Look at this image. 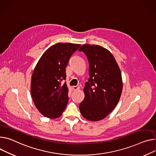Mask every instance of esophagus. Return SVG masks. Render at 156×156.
Instances as JSON below:
<instances>
[{"label": "esophagus", "mask_w": 156, "mask_h": 156, "mask_svg": "<svg viewBox=\"0 0 156 156\" xmlns=\"http://www.w3.org/2000/svg\"><path fill=\"white\" fill-rule=\"evenodd\" d=\"M73 89L74 90H79L80 89V87L79 86H73Z\"/></svg>", "instance_id": "esophagus-1"}]
</instances>
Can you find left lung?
<instances>
[{"label": "left lung", "instance_id": "obj_1", "mask_svg": "<svg viewBox=\"0 0 156 156\" xmlns=\"http://www.w3.org/2000/svg\"><path fill=\"white\" fill-rule=\"evenodd\" d=\"M89 64V78L83 88L85 98L79 105L82 116L99 121L117 105L122 90L121 72L111 52L98 45L83 44L79 49Z\"/></svg>", "mask_w": 156, "mask_h": 156}]
</instances>
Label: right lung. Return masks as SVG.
Segmentation results:
<instances>
[{
    "instance_id": "right-lung-1",
    "label": "right lung",
    "mask_w": 156,
    "mask_h": 156,
    "mask_svg": "<svg viewBox=\"0 0 156 156\" xmlns=\"http://www.w3.org/2000/svg\"><path fill=\"white\" fill-rule=\"evenodd\" d=\"M80 44L57 43L42 54L35 66L31 79L30 92L34 103L45 117H59L67 106L69 89L66 67L69 58Z\"/></svg>"
}]
</instances>
